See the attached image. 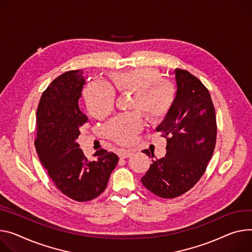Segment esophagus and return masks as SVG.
<instances>
[{
  "instance_id": "esophagus-1",
  "label": "esophagus",
  "mask_w": 252,
  "mask_h": 252,
  "mask_svg": "<svg viewBox=\"0 0 252 252\" xmlns=\"http://www.w3.org/2000/svg\"><path fill=\"white\" fill-rule=\"evenodd\" d=\"M132 155V152L129 150H121L119 153V157L121 158H126Z\"/></svg>"
}]
</instances>
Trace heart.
I'll use <instances>...</instances> for the list:
<instances>
[{"mask_svg": "<svg viewBox=\"0 0 252 252\" xmlns=\"http://www.w3.org/2000/svg\"><path fill=\"white\" fill-rule=\"evenodd\" d=\"M152 68L113 72L109 74V87L100 82H90L83 91V98L88 112L94 118L102 120L111 113L114 107L117 90L120 94H133L129 108L144 113L150 123L162 121L171 109L175 99V89L169 82ZM143 127L139 112H130L117 117L104 127L105 135L121 145H128Z\"/></svg>", "mask_w": 252, "mask_h": 252, "instance_id": "1", "label": "heart"}]
</instances>
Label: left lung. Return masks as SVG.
I'll use <instances>...</instances> for the list:
<instances>
[{"mask_svg": "<svg viewBox=\"0 0 252 252\" xmlns=\"http://www.w3.org/2000/svg\"><path fill=\"white\" fill-rule=\"evenodd\" d=\"M173 105L156 130L167 138L164 158L153 161L143 185L162 198L189 191L203 176L216 144V116L209 91L186 70L175 69ZM152 152V151H151ZM143 153L155 157L154 152Z\"/></svg>", "mask_w": 252, "mask_h": 252, "instance_id": "8db88e82", "label": "left lung"}]
</instances>
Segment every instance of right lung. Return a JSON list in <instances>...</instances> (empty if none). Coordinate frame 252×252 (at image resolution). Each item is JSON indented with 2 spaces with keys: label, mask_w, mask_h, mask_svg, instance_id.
<instances>
[{
  "label": "right lung",
  "mask_w": 252,
  "mask_h": 252,
  "mask_svg": "<svg viewBox=\"0 0 252 252\" xmlns=\"http://www.w3.org/2000/svg\"><path fill=\"white\" fill-rule=\"evenodd\" d=\"M84 84L80 70L61 74L43 93L36 114L35 147L40 161L55 186L78 202L99 196L119 162L116 154L103 149L88 161L76 143L80 126L88 122L78 106Z\"/></svg>",
  "instance_id": "1"
}]
</instances>
